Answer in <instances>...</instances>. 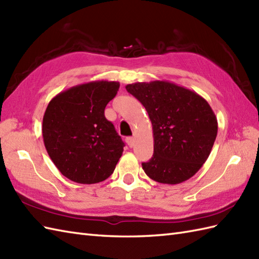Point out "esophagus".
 I'll return each instance as SVG.
<instances>
[{"label": "esophagus", "mask_w": 259, "mask_h": 259, "mask_svg": "<svg viewBox=\"0 0 259 259\" xmlns=\"http://www.w3.org/2000/svg\"><path fill=\"white\" fill-rule=\"evenodd\" d=\"M125 141H127L128 146H129L130 148H132V147L135 146V138H134V137H128L127 139H125Z\"/></svg>", "instance_id": "esophagus-1"}]
</instances>
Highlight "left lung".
Here are the masks:
<instances>
[{"mask_svg":"<svg viewBox=\"0 0 259 259\" xmlns=\"http://www.w3.org/2000/svg\"><path fill=\"white\" fill-rule=\"evenodd\" d=\"M149 115L153 155L142 169L153 181L179 184L205 163L218 136V119L208 102L192 90L165 80L125 86Z\"/></svg>","mask_w":259,"mask_h":259,"instance_id":"left-lung-1","label":"left lung"}]
</instances>
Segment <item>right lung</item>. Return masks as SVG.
<instances>
[{"mask_svg":"<svg viewBox=\"0 0 259 259\" xmlns=\"http://www.w3.org/2000/svg\"><path fill=\"white\" fill-rule=\"evenodd\" d=\"M119 86L118 81H89L59 93L48 104L41 125L45 148L71 181H105L122 155L124 143L105 117Z\"/></svg>","mask_w":259,"mask_h":259,"instance_id":"add662e5","label":"right lung"}]
</instances>
